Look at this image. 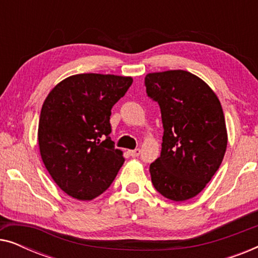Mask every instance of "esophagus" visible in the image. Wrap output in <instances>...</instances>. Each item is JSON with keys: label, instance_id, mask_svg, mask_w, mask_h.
I'll return each mask as SVG.
<instances>
[{"label": "esophagus", "instance_id": "obj_1", "mask_svg": "<svg viewBox=\"0 0 258 258\" xmlns=\"http://www.w3.org/2000/svg\"><path fill=\"white\" fill-rule=\"evenodd\" d=\"M129 154H130V156H132V157H137V156H140V154H141V150H140V149L130 150V151H129Z\"/></svg>", "mask_w": 258, "mask_h": 258}]
</instances>
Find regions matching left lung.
<instances>
[{
	"mask_svg": "<svg viewBox=\"0 0 258 258\" xmlns=\"http://www.w3.org/2000/svg\"><path fill=\"white\" fill-rule=\"evenodd\" d=\"M148 96L160 104L161 156L150 164L151 182L171 201L192 199L223 161L228 133L221 102L199 76L185 70L147 74Z\"/></svg>",
	"mask_w": 258,
	"mask_h": 258,
	"instance_id": "1",
	"label": "left lung"
}]
</instances>
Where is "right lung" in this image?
<instances>
[{"label": "right lung", "instance_id": "1", "mask_svg": "<svg viewBox=\"0 0 258 258\" xmlns=\"http://www.w3.org/2000/svg\"><path fill=\"white\" fill-rule=\"evenodd\" d=\"M133 77L77 74L52 88L42 105L38 147L54 182L67 195L91 201L114 181L124 158L115 149L111 108Z\"/></svg>", "mask_w": 258, "mask_h": 258}]
</instances>
